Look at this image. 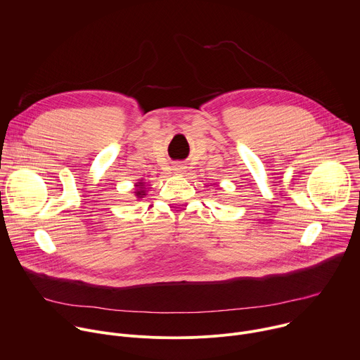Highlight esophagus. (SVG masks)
<instances>
[{
    "label": "esophagus",
    "instance_id": "esophagus-1",
    "mask_svg": "<svg viewBox=\"0 0 360 360\" xmlns=\"http://www.w3.org/2000/svg\"><path fill=\"white\" fill-rule=\"evenodd\" d=\"M184 169H185V168H184V167H181V165H175V167H174V171H175L176 174L184 172Z\"/></svg>",
    "mask_w": 360,
    "mask_h": 360
}]
</instances>
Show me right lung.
Masks as SVG:
<instances>
[{
  "instance_id": "obj_1",
  "label": "right lung",
  "mask_w": 360,
  "mask_h": 360,
  "mask_svg": "<svg viewBox=\"0 0 360 360\" xmlns=\"http://www.w3.org/2000/svg\"><path fill=\"white\" fill-rule=\"evenodd\" d=\"M138 189L135 191V195H136V198H143V195H145V188H143V182H138L136 185H135Z\"/></svg>"
}]
</instances>
